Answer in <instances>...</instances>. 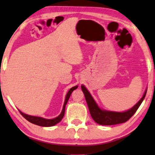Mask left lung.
I'll list each match as a JSON object with an SVG mask.
<instances>
[{
	"label": "left lung",
	"instance_id": "left-lung-1",
	"mask_svg": "<svg viewBox=\"0 0 155 155\" xmlns=\"http://www.w3.org/2000/svg\"><path fill=\"white\" fill-rule=\"evenodd\" d=\"M81 88L84 94V97H85L91 116L95 122L98 124L103 125V126H111V125L119 124L126 122L134 115V114L136 112L137 109L145 99L146 93H147V90H146L140 100L130 109L125 112H115L101 109L97 104V103L95 102L92 95L90 94V93L87 90L85 87L82 85Z\"/></svg>",
	"mask_w": 155,
	"mask_h": 155
}]
</instances>
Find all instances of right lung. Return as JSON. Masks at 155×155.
Here are the masks:
<instances>
[{
	"mask_svg": "<svg viewBox=\"0 0 155 155\" xmlns=\"http://www.w3.org/2000/svg\"><path fill=\"white\" fill-rule=\"evenodd\" d=\"M77 88H78V86H75V87H72L71 90L68 91V92L66 94V97H65V102H64V104H63L62 112H61V114L58 116V117L53 118V119H46V118H44L41 117L29 116V115H27V114H23L22 112H21L20 111H20L21 115H22L23 117L25 118V119H27L28 121H29L33 124L37 125V126H44V127H50V126H55V125L57 124L58 123H59L61 120H62V118L63 116H64V114H65V105H66L70 97H71V93L73 92V91L74 90H75V89H77Z\"/></svg>",
	"mask_w": 155,
	"mask_h": 155,
	"instance_id": "right-lung-1",
	"label": "right lung"
}]
</instances>
